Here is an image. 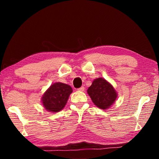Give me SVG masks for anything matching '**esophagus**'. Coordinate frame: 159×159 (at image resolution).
Here are the masks:
<instances>
[{
	"label": "esophagus",
	"mask_w": 159,
	"mask_h": 159,
	"mask_svg": "<svg viewBox=\"0 0 159 159\" xmlns=\"http://www.w3.org/2000/svg\"><path fill=\"white\" fill-rule=\"evenodd\" d=\"M78 90L80 91V92H83V91L85 90V88L83 87V86H82V87H80V88H79V89H78Z\"/></svg>",
	"instance_id": "34e87169"
}]
</instances>
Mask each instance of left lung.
<instances>
[{
	"instance_id": "8db88e82",
	"label": "left lung",
	"mask_w": 159,
	"mask_h": 159,
	"mask_svg": "<svg viewBox=\"0 0 159 159\" xmlns=\"http://www.w3.org/2000/svg\"><path fill=\"white\" fill-rule=\"evenodd\" d=\"M87 92L93 103L99 109L104 110L109 109L118 96L112 85L103 78L94 80Z\"/></svg>"
}]
</instances>
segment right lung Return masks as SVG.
Returning a JSON list of instances; mask_svg holds the SVG:
<instances>
[{
  "instance_id": "right-lung-1",
  "label": "right lung",
  "mask_w": 159,
  "mask_h": 159,
  "mask_svg": "<svg viewBox=\"0 0 159 159\" xmlns=\"http://www.w3.org/2000/svg\"><path fill=\"white\" fill-rule=\"evenodd\" d=\"M72 91L71 86L65 83H53L42 97L43 105L48 111L59 112L65 107Z\"/></svg>"
}]
</instances>
